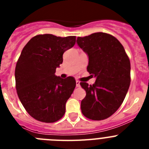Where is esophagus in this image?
Returning a JSON list of instances; mask_svg holds the SVG:
<instances>
[{
	"instance_id": "esophagus-1",
	"label": "esophagus",
	"mask_w": 149,
	"mask_h": 149,
	"mask_svg": "<svg viewBox=\"0 0 149 149\" xmlns=\"http://www.w3.org/2000/svg\"><path fill=\"white\" fill-rule=\"evenodd\" d=\"M80 81H76V86H77V87H80V86H81V85H80Z\"/></svg>"
}]
</instances>
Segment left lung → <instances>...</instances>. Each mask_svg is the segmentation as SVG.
<instances>
[{
	"mask_svg": "<svg viewBox=\"0 0 149 149\" xmlns=\"http://www.w3.org/2000/svg\"><path fill=\"white\" fill-rule=\"evenodd\" d=\"M78 46L89 56L87 72L96 77L93 85L80 84L86 97L81 111L92 120L107 119L119 108L131 83V63L124 47L113 36L95 33L77 37Z\"/></svg>",
	"mask_w": 149,
	"mask_h": 149,
	"instance_id": "obj_1",
	"label": "left lung"
}]
</instances>
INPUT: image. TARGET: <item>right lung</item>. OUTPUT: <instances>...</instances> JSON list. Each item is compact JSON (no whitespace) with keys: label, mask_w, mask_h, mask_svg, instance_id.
Here are the masks:
<instances>
[{"label":"right lung","mask_w":149,"mask_h":149,"mask_svg":"<svg viewBox=\"0 0 149 149\" xmlns=\"http://www.w3.org/2000/svg\"><path fill=\"white\" fill-rule=\"evenodd\" d=\"M74 36H35L24 47L15 70L17 94L33 118L47 123L63 116L65 103L76 86L72 77L55 75L63 63V54L75 44Z\"/></svg>","instance_id":"obj_1"}]
</instances>
